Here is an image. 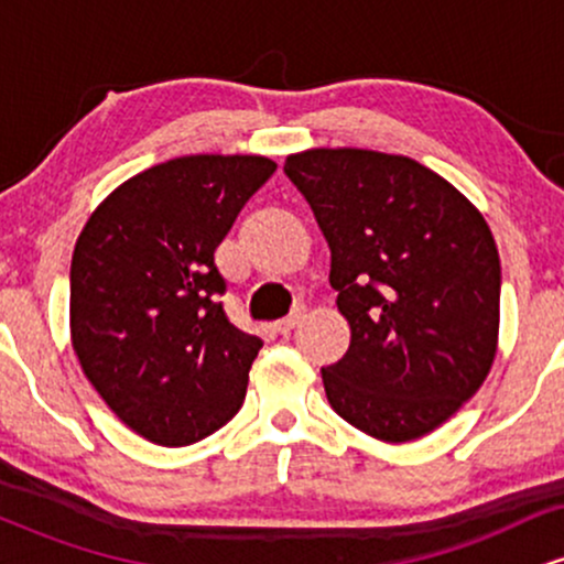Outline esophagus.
I'll return each instance as SVG.
<instances>
[{
    "label": "esophagus",
    "mask_w": 564,
    "mask_h": 564,
    "mask_svg": "<svg viewBox=\"0 0 564 564\" xmlns=\"http://www.w3.org/2000/svg\"><path fill=\"white\" fill-rule=\"evenodd\" d=\"M300 321H302V313H294V315H289V318H283V321H278L275 323V334H281V336H286V334H291L294 332L296 326H300Z\"/></svg>",
    "instance_id": "obj_1"
}]
</instances>
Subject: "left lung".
<instances>
[{
  "mask_svg": "<svg viewBox=\"0 0 564 564\" xmlns=\"http://www.w3.org/2000/svg\"><path fill=\"white\" fill-rule=\"evenodd\" d=\"M332 249L349 349L321 368L345 422L408 443L448 422L496 358L501 262L480 212L419 161L313 148L283 166Z\"/></svg>",
  "mask_w": 564,
  "mask_h": 564,
  "instance_id": "1",
  "label": "left lung"
}]
</instances>
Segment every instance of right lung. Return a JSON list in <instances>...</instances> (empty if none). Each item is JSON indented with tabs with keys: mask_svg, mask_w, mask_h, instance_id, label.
I'll return each mask as SVG.
<instances>
[{
	"mask_svg": "<svg viewBox=\"0 0 564 564\" xmlns=\"http://www.w3.org/2000/svg\"><path fill=\"white\" fill-rule=\"evenodd\" d=\"M273 172L264 156L164 161L116 187L76 241L74 352L108 408L151 443H198L243 403L262 339L225 315L215 249Z\"/></svg>",
	"mask_w": 564,
	"mask_h": 564,
	"instance_id": "1",
	"label": "right lung"
}]
</instances>
